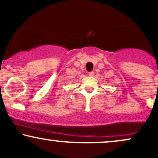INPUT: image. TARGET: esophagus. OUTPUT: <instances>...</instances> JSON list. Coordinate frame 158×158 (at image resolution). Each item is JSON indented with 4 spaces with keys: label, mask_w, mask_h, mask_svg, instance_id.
Returning a JSON list of instances; mask_svg holds the SVG:
<instances>
[{
    "label": "esophagus",
    "mask_w": 158,
    "mask_h": 158,
    "mask_svg": "<svg viewBox=\"0 0 158 158\" xmlns=\"http://www.w3.org/2000/svg\"><path fill=\"white\" fill-rule=\"evenodd\" d=\"M88 75H89V77H94V72H89L88 73Z\"/></svg>",
    "instance_id": "obj_1"
}]
</instances>
